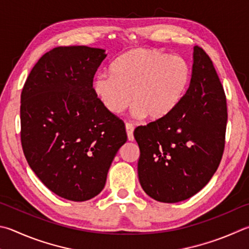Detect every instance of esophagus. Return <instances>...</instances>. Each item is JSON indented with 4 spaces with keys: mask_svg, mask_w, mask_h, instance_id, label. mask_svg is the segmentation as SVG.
Returning a JSON list of instances; mask_svg holds the SVG:
<instances>
[{
    "mask_svg": "<svg viewBox=\"0 0 249 249\" xmlns=\"http://www.w3.org/2000/svg\"><path fill=\"white\" fill-rule=\"evenodd\" d=\"M126 133H127V138L129 142H133L134 140V126L129 123H126L125 125Z\"/></svg>",
    "mask_w": 249,
    "mask_h": 249,
    "instance_id": "esophagus-1",
    "label": "esophagus"
}]
</instances>
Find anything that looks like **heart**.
Returning a JSON list of instances; mask_svg holds the SVG:
<instances>
[{
  "instance_id": "b5f03b06",
  "label": "heart",
  "mask_w": 249,
  "mask_h": 249,
  "mask_svg": "<svg viewBox=\"0 0 249 249\" xmlns=\"http://www.w3.org/2000/svg\"><path fill=\"white\" fill-rule=\"evenodd\" d=\"M191 80V66L183 57L135 49L112 63L110 74L96 76L92 89L112 114L123 113L133 98L135 117L160 121L178 109Z\"/></svg>"
}]
</instances>
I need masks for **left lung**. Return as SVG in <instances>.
Listing matches in <instances>:
<instances>
[{"instance_id":"left-lung-1","label":"left lung","mask_w":249,"mask_h":249,"mask_svg":"<svg viewBox=\"0 0 249 249\" xmlns=\"http://www.w3.org/2000/svg\"><path fill=\"white\" fill-rule=\"evenodd\" d=\"M227 99L208 54L194 48L192 80L183 101L163 120L138 126V178L160 202L188 199L206 186L222 159Z\"/></svg>"}]
</instances>
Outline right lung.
Masks as SVG:
<instances>
[{
    "instance_id": "right-lung-1",
    "label": "right lung",
    "mask_w": 249,
    "mask_h": 249,
    "mask_svg": "<svg viewBox=\"0 0 249 249\" xmlns=\"http://www.w3.org/2000/svg\"><path fill=\"white\" fill-rule=\"evenodd\" d=\"M106 50L58 47L31 70L20 97L21 146L29 166L50 191L71 201L97 196L119 149L124 123L92 89Z\"/></svg>"
}]
</instances>
